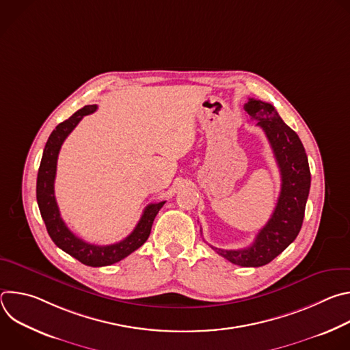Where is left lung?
Listing matches in <instances>:
<instances>
[{"label":"left lung","instance_id":"8db88e82","mask_svg":"<svg viewBox=\"0 0 350 350\" xmlns=\"http://www.w3.org/2000/svg\"><path fill=\"white\" fill-rule=\"evenodd\" d=\"M243 108L251 119L258 120L256 124L263 129L273 148L281 173V192L270 220L251 246L238 251L212 249L234 265L260 267L277 258L301 231L310 191V169L302 141L271 104L249 98Z\"/></svg>","mask_w":350,"mask_h":350}]
</instances>
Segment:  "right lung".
Masks as SVG:
<instances>
[{
  "label": "right lung",
  "instance_id": "1",
  "mask_svg": "<svg viewBox=\"0 0 350 350\" xmlns=\"http://www.w3.org/2000/svg\"><path fill=\"white\" fill-rule=\"evenodd\" d=\"M95 111L96 105H85L84 108L73 113L68 120L59 123L51 133V135H49L44 148L37 174V204L46 231L58 247H61L64 252L69 254L85 266L101 267L120 262L122 259L133 254L135 249H138L148 239L149 234H151L154 220L161 208L165 205V201L148 205L133 232L120 242L112 245L88 243L76 237L68 228L61 217L54 192L58 155L64 141L79 124L83 116L90 115Z\"/></svg>",
  "mask_w": 350,
  "mask_h": 350
}]
</instances>
